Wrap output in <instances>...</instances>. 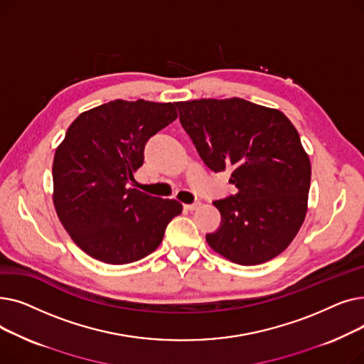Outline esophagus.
I'll use <instances>...</instances> for the list:
<instances>
[{
  "label": "esophagus",
  "mask_w": 364,
  "mask_h": 364,
  "mask_svg": "<svg viewBox=\"0 0 364 364\" xmlns=\"http://www.w3.org/2000/svg\"><path fill=\"white\" fill-rule=\"evenodd\" d=\"M200 206V202H195V203H186L184 205V209H187V211H195V209H198Z\"/></svg>",
  "instance_id": "obj_1"
}]
</instances>
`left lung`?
I'll return each instance as SVG.
<instances>
[{"label":"left lung","instance_id":"8db88e82","mask_svg":"<svg viewBox=\"0 0 364 364\" xmlns=\"http://www.w3.org/2000/svg\"><path fill=\"white\" fill-rule=\"evenodd\" d=\"M199 156L215 172L232 169L236 195L213 202L218 230L206 235L215 252L240 265L282 254L307 214L311 165L299 134L277 109L247 100L176 103Z\"/></svg>","mask_w":364,"mask_h":364}]
</instances>
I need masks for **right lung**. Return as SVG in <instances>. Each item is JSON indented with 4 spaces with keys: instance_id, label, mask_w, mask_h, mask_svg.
I'll use <instances>...</instances> for the list:
<instances>
[{
    "instance_id": "add662e5",
    "label": "right lung",
    "mask_w": 364,
    "mask_h": 364,
    "mask_svg": "<svg viewBox=\"0 0 364 364\" xmlns=\"http://www.w3.org/2000/svg\"><path fill=\"white\" fill-rule=\"evenodd\" d=\"M178 117L176 103L113 100L81 113L53 162V202L72 240L90 257L121 265L161 245L183 205L127 188L144 146Z\"/></svg>"
}]
</instances>
